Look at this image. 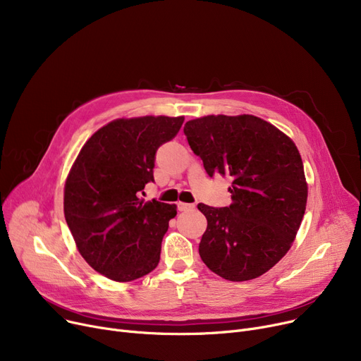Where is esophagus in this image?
I'll use <instances>...</instances> for the list:
<instances>
[{"label": "esophagus", "mask_w": 361, "mask_h": 361, "mask_svg": "<svg viewBox=\"0 0 361 361\" xmlns=\"http://www.w3.org/2000/svg\"><path fill=\"white\" fill-rule=\"evenodd\" d=\"M195 207V204H192V203H184V202H178V211H190V209H193Z\"/></svg>", "instance_id": "obj_1"}]
</instances>
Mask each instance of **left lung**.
<instances>
[{
	"instance_id": "left-lung-1",
	"label": "left lung",
	"mask_w": 361,
	"mask_h": 361,
	"mask_svg": "<svg viewBox=\"0 0 361 361\" xmlns=\"http://www.w3.org/2000/svg\"><path fill=\"white\" fill-rule=\"evenodd\" d=\"M184 135L206 173L231 176L233 203H199L207 226L199 255L224 279H255L287 255L307 203V181L295 143L259 117L206 116Z\"/></svg>"
}]
</instances>
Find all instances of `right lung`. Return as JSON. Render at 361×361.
I'll return each mask as SVG.
<instances>
[{
	"mask_svg": "<svg viewBox=\"0 0 361 361\" xmlns=\"http://www.w3.org/2000/svg\"><path fill=\"white\" fill-rule=\"evenodd\" d=\"M184 117L114 120L94 131L64 185V216L82 257L101 275L128 282L154 271L177 206L140 199L154 181L155 154Z\"/></svg>",
	"mask_w": 361,
	"mask_h": 361,
	"instance_id": "obj_1",
	"label": "right lung"
}]
</instances>
